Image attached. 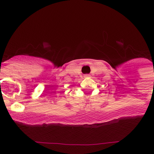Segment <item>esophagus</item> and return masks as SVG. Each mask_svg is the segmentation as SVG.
I'll use <instances>...</instances> for the list:
<instances>
[{
    "label": "esophagus",
    "mask_w": 154,
    "mask_h": 154,
    "mask_svg": "<svg viewBox=\"0 0 154 154\" xmlns=\"http://www.w3.org/2000/svg\"><path fill=\"white\" fill-rule=\"evenodd\" d=\"M84 77H89V74H85Z\"/></svg>",
    "instance_id": "1"
}]
</instances>
